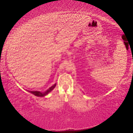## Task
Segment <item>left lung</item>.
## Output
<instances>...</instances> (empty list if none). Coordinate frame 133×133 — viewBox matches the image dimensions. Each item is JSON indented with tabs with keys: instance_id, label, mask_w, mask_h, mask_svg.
<instances>
[{
	"instance_id": "obj_1",
	"label": "left lung",
	"mask_w": 133,
	"mask_h": 133,
	"mask_svg": "<svg viewBox=\"0 0 133 133\" xmlns=\"http://www.w3.org/2000/svg\"><path fill=\"white\" fill-rule=\"evenodd\" d=\"M125 41H127V40H125ZM124 43H125V44L126 45V47H127V44H128V42H127V41H125V42H124Z\"/></svg>"
}]
</instances>
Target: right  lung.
Segmentation results:
<instances>
[{
	"label": "right lung",
	"instance_id": "1",
	"mask_svg": "<svg viewBox=\"0 0 133 133\" xmlns=\"http://www.w3.org/2000/svg\"><path fill=\"white\" fill-rule=\"evenodd\" d=\"M56 84H54L53 86H52L51 87H50L48 90H47L45 92H43V93H42V92H40L39 91H28V92H29L30 93L33 94L34 95L37 96H39V97H43V96H44L45 95H46L49 93H50L51 91H52L54 88L55 87Z\"/></svg>",
	"mask_w": 133,
	"mask_h": 133
}]
</instances>
